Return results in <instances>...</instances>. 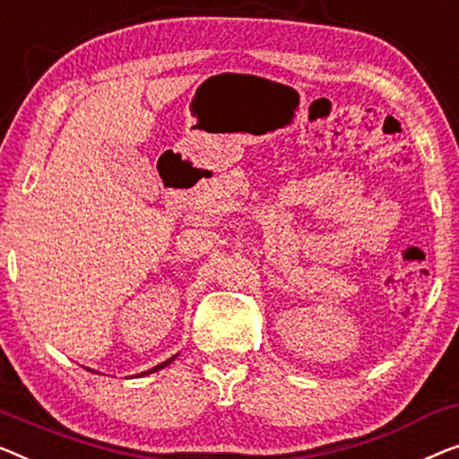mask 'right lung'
<instances>
[{
  "label": "right lung",
  "instance_id": "1",
  "mask_svg": "<svg viewBox=\"0 0 459 459\" xmlns=\"http://www.w3.org/2000/svg\"><path fill=\"white\" fill-rule=\"evenodd\" d=\"M175 357H177V354H175ZM175 357H170L169 360H164V362H160V365H156V367H152V368H148V371H143V373H140V375H138V377H142V375H150V373H156V371H160V368H164V367H167V365H170V362H173V360H175Z\"/></svg>",
  "mask_w": 459,
  "mask_h": 459
}]
</instances>
